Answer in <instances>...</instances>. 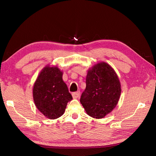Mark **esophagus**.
Masks as SVG:
<instances>
[{"label": "esophagus", "mask_w": 156, "mask_h": 156, "mask_svg": "<svg viewBox=\"0 0 156 156\" xmlns=\"http://www.w3.org/2000/svg\"><path fill=\"white\" fill-rule=\"evenodd\" d=\"M80 91H77V92H73L72 93V97L74 98H78V97H80Z\"/></svg>", "instance_id": "34e87169"}]
</instances>
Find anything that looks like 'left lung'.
Returning <instances> with one entry per match:
<instances>
[{
    "mask_svg": "<svg viewBox=\"0 0 156 156\" xmlns=\"http://www.w3.org/2000/svg\"><path fill=\"white\" fill-rule=\"evenodd\" d=\"M121 92L120 82L114 69L107 63L101 62L88 70L80 101L88 115L101 119L115 108Z\"/></svg>",
    "mask_w": 156,
    "mask_h": 156,
    "instance_id": "8db88e82",
    "label": "left lung"
}]
</instances>
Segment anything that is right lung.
<instances>
[{
  "instance_id": "add662e5",
  "label": "right lung",
  "mask_w": 156,
  "mask_h": 156,
  "mask_svg": "<svg viewBox=\"0 0 156 156\" xmlns=\"http://www.w3.org/2000/svg\"><path fill=\"white\" fill-rule=\"evenodd\" d=\"M62 74L58 68L47 66L39 74L33 89L36 107L50 119L61 117L72 99Z\"/></svg>"
}]
</instances>
